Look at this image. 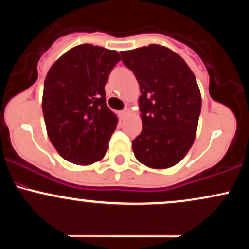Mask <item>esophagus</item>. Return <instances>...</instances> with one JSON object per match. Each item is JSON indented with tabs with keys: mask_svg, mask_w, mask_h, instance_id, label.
Here are the masks:
<instances>
[{
	"mask_svg": "<svg viewBox=\"0 0 249 249\" xmlns=\"http://www.w3.org/2000/svg\"><path fill=\"white\" fill-rule=\"evenodd\" d=\"M130 112H131L130 108H128V107H125L124 110L122 111V115H123V117H127L128 115H130Z\"/></svg>",
	"mask_w": 249,
	"mask_h": 249,
	"instance_id": "34e87169",
	"label": "esophagus"
}]
</instances>
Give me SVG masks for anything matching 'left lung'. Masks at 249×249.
Listing matches in <instances>:
<instances>
[{
  "instance_id": "left-lung-1",
  "label": "left lung",
  "mask_w": 249,
  "mask_h": 249,
  "mask_svg": "<svg viewBox=\"0 0 249 249\" xmlns=\"http://www.w3.org/2000/svg\"><path fill=\"white\" fill-rule=\"evenodd\" d=\"M141 88L142 130L132 141L137 160L151 168L172 167L196 139L201 95L196 76L178 53L150 44L122 51Z\"/></svg>"
}]
</instances>
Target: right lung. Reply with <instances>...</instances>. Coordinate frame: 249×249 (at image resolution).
Returning a JSON list of instances; mask_svg holds the SVG:
<instances>
[{"label": "right lung", "instance_id": "obj_1", "mask_svg": "<svg viewBox=\"0 0 249 249\" xmlns=\"http://www.w3.org/2000/svg\"><path fill=\"white\" fill-rule=\"evenodd\" d=\"M121 56L115 50L81 44L51 65L42 110L51 144L65 160H102L118 118L105 102V84Z\"/></svg>", "mask_w": 249, "mask_h": 249}]
</instances>
